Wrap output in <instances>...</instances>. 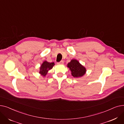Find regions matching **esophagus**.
<instances>
[{
	"mask_svg": "<svg viewBox=\"0 0 124 124\" xmlns=\"http://www.w3.org/2000/svg\"><path fill=\"white\" fill-rule=\"evenodd\" d=\"M58 65H63L64 64V61H61L60 62L57 63Z\"/></svg>",
	"mask_w": 124,
	"mask_h": 124,
	"instance_id": "1",
	"label": "esophagus"
}]
</instances>
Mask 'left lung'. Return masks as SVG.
Returning <instances> with one entry per match:
<instances>
[{"label":"left lung","instance_id":"8db88e82","mask_svg":"<svg viewBox=\"0 0 124 124\" xmlns=\"http://www.w3.org/2000/svg\"><path fill=\"white\" fill-rule=\"evenodd\" d=\"M67 67L69 68L71 72V75L74 77H81L86 73L85 67L76 59H72L67 64Z\"/></svg>","mask_w":124,"mask_h":124}]
</instances>
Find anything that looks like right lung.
Listing matches in <instances>:
<instances>
[{"label":"right lung","mask_w":124,"mask_h":124,"mask_svg":"<svg viewBox=\"0 0 124 124\" xmlns=\"http://www.w3.org/2000/svg\"><path fill=\"white\" fill-rule=\"evenodd\" d=\"M54 65V62L50 63L47 61H44L40 67L39 73L41 74V75L43 76V77H45L47 75L48 71L52 69Z\"/></svg>","instance_id":"right-lung-1"}]
</instances>
